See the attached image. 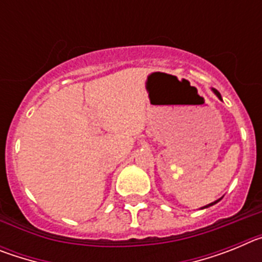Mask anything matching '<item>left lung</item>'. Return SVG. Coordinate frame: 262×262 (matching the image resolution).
Listing matches in <instances>:
<instances>
[{
    "mask_svg": "<svg viewBox=\"0 0 262 262\" xmlns=\"http://www.w3.org/2000/svg\"><path fill=\"white\" fill-rule=\"evenodd\" d=\"M212 92H214V93L216 94V97H217V98H219V99H221V101H222V96H221V93H219V92H217L216 89H212ZM219 201H221V200L215 201V202H212V203H209V205H207V206H205V207H202V209H206V207H210V206L215 205V203H217V202H219Z\"/></svg>",
    "mask_w": 262,
    "mask_h": 262,
    "instance_id": "obj_1",
    "label": "left lung"
}]
</instances>
